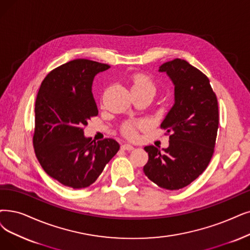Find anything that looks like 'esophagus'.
<instances>
[{"label": "esophagus", "instance_id": "esophagus-1", "mask_svg": "<svg viewBox=\"0 0 250 250\" xmlns=\"http://www.w3.org/2000/svg\"><path fill=\"white\" fill-rule=\"evenodd\" d=\"M121 148L123 149V151H132V149L134 148L131 145H128V144H124L121 146Z\"/></svg>", "mask_w": 250, "mask_h": 250}]
</instances>
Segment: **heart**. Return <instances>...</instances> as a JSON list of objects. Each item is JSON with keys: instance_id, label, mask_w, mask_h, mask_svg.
<instances>
[{"instance_id": "1", "label": "heart", "mask_w": 250, "mask_h": 250, "mask_svg": "<svg viewBox=\"0 0 250 250\" xmlns=\"http://www.w3.org/2000/svg\"><path fill=\"white\" fill-rule=\"evenodd\" d=\"M130 82L131 91L147 89V90L154 92L152 81L144 74H134L130 79ZM144 124L142 122H127L123 125V132L129 138H135L137 136V128H142Z\"/></svg>"}]
</instances>
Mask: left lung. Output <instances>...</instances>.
I'll return each instance as SVG.
<instances>
[{
    "label": "left lung",
    "instance_id": "8db88e82",
    "mask_svg": "<svg viewBox=\"0 0 250 250\" xmlns=\"http://www.w3.org/2000/svg\"><path fill=\"white\" fill-rule=\"evenodd\" d=\"M174 85V104L161 128L169 133V146L162 151L147 146L148 161L144 172L166 189L187 187L203 173L214 152L218 129L217 98L209 79L184 59L163 63Z\"/></svg>",
    "mask_w": 250,
    "mask_h": 250
}]
</instances>
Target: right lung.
<instances>
[{
    "label": "right lung",
    "mask_w": 250,
    "mask_h": 250,
    "mask_svg": "<svg viewBox=\"0 0 250 250\" xmlns=\"http://www.w3.org/2000/svg\"><path fill=\"white\" fill-rule=\"evenodd\" d=\"M109 67L75 59L54 68L40 86L35 104V153L44 171L63 186L83 188L92 185L120 148L113 138L95 143L84 136V127L98 115L93 79Z\"/></svg>",
    "instance_id": "1"
}]
</instances>
